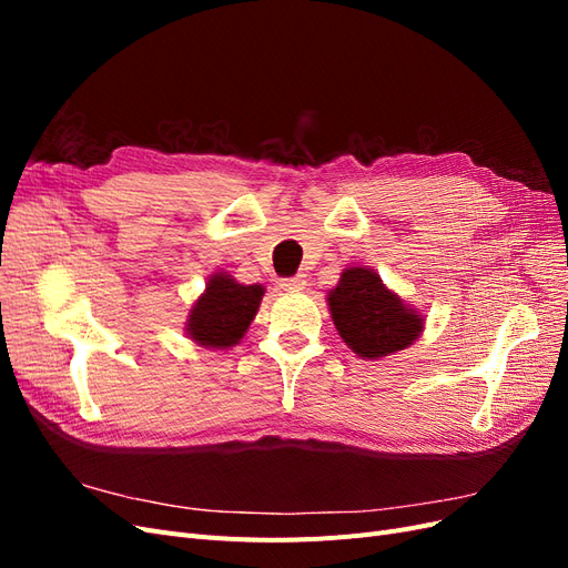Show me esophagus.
I'll list each match as a JSON object with an SVG mask.
<instances>
[{"instance_id": "34e87169", "label": "esophagus", "mask_w": 568, "mask_h": 568, "mask_svg": "<svg viewBox=\"0 0 568 568\" xmlns=\"http://www.w3.org/2000/svg\"><path fill=\"white\" fill-rule=\"evenodd\" d=\"M307 286V274L298 272L294 277H286L282 280V288H305Z\"/></svg>"}]
</instances>
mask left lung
<instances>
[{"label": "left lung", "mask_w": 568, "mask_h": 568, "mask_svg": "<svg viewBox=\"0 0 568 568\" xmlns=\"http://www.w3.org/2000/svg\"><path fill=\"white\" fill-rule=\"evenodd\" d=\"M336 329L359 357L379 359L407 348L424 329V320L390 294L372 270L351 267L329 291Z\"/></svg>", "instance_id": "left-lung-1"}]
</instances>
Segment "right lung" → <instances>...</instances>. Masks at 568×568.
I'll use <instances>...</instances> for the list:
<instances>
[{
    "label": "right lung",
    "mask_w": 568,
    "mask_h": 568,
    "mask_svg": "<svg viewBox=\"0 0 568 568\" xmlns=\"http://www.w3.org/2000/svg\"><path fill=\"white\" fill-rule=\"evenodd\" d=\"M265 294L261 284H236L230 274H213L205 294L194 303L186 332L201 346L230 348L239 343Z\"/></svg>",
    "instance_id": "obj_1"
}]
</instances>
